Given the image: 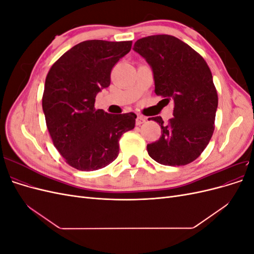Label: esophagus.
I'll use <instances>...</instances> for the list:
<instances>
[{
    "mask_svg": "<svg viewBox=\"0 0 254 254\" xmlns=\"http://www.w3.org/2000/svg\"><path fill=\"white\" fill-rule=\"evenodd\" d=\"M146 122V118H144V117H142V115H137V118H136V125H142V124H144V123Z\"/></svg>",
    "mask_w": 254,
    "mask_h": 254,
    "instance_id": "esophagus-1",
    "label": "esophagus"
}]
</instances>
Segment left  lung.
Masks as SVG:
<instances>
[{"mask_svg": "<svg viewBox=\"0 0 254 254\" xmlns=\"http://www.w3.org/2000/svg\"><path fill=\"white\" fill-rule=\"evenodd\" d=\"M133 51L150 65L156 94L174 99V118L167 125L161 117L151 118L159 123L162 134L147 145L148 155L163 165L193 162L214 131L218 96L210 67L190 45L170 35L142 38Z\"/></svg>", "mask_w": 254, "mask_h": 254, "instance_id": "left-lung-1", "label": "left lung"}]
</instances>
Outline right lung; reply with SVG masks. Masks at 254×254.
<instances>
[{
    "mask_svg": "<svg viewBox=\"0 0 254 254\" xmlns=\"http://www.w3.org/2000/svg\"><path fill=\"white\" fill-rule=\"evenodd\" d=\"M131 41L88 40L76 44L51 67L45 79L42 109L54 145L65 162L79 171H96L119 156L123 133L134 128L133 112L95 110L98 92L110 86L118 61Z\"/></svg>",
    "mask_w": 254,
    "mask_h": 254,
    "instance_id": "right-lung-1",
    "label": "right lung"
}]
</instances>
